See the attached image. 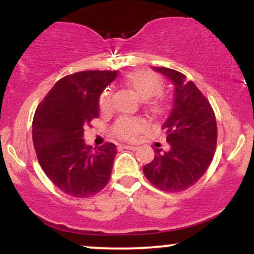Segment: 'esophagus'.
Here are the masks:
<instances>
[{
    "label": "esophagus",
    "mask_w": 254,
    "mask_h": 254,
    "mask_svg": "<svg viewBox=\"0 0 254 254\" xmlns=\"http://www.w3.org/2000/svg\"><path fill=\"white\" fill-rule=\"evenodd\" d=\"M122 148H124V149H130V150H136L137 149L136 145H131V144H122Z\"/></svg>",
    "instance_id": "esophagus-1"
}]
</instances>
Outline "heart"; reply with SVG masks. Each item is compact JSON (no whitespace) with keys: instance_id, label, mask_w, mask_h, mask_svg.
<instances>
[{"instance_id":"b5f03b06","label":"heart","mask_w":254,"mask_h":254,"mask_svg":"<svg viewBox=\"0 0 254 254\" xmlns=\"http://www.w3.org/2000/svg\"><path fill=\"white\" fill-rule=\"evenodd\" d=\"M124 82L131 90L136 93L142 100H149L161 93L164 88L161 78L156 74L144 69L131 71L124 78ZM112 103V92L110 88L105 89L99 99V105L101 110H109ZM151 111H159V106L156 104H150ZM142 122L138 119L132 118H122L119 119L115 127V132L122 138H132L133 136L141 130Z\"/></svg>"}]
</instances>
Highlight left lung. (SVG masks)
Here are the masks:
<instances>
[{"label":"left lung","mask_w":254,"mask_h":254,"mask_svg":"<svg viewBox=\"0 0 254 254\" xmlns=\"http://www.w3.org/2000/svg\"><path fill=\"white\" fill-rule=\"evenodd\" d=\"M154 70L173 84V106L161 125L170 148L154 149L156 155L143 173L160 190L180 192L194 185L210 165L216 149V118L206 98L185 75L161 66Z\"/></svg>","instance_id":"8db88e82"}]
</instances>
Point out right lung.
Masks as SVG:
<instances>
[{
    "mask_svg": "<svg viewBox=\"0 0 254 254\" xmlns=\"http://www.w3.org/2000/svg\"><path fill=\"white\" fill-rule=\"evenodd\" d=\"M116 71H80L61 78L38 105L32 137L44 173L64 193L86 198L109 183L116 145L93 149L83 127L99 117V98L116 80Z\"/></svg>",
    "mask_w": 254,
    "mask_h": 254,
    "instance_id": "1",
    "label": "right lung"
}]
</instances>
